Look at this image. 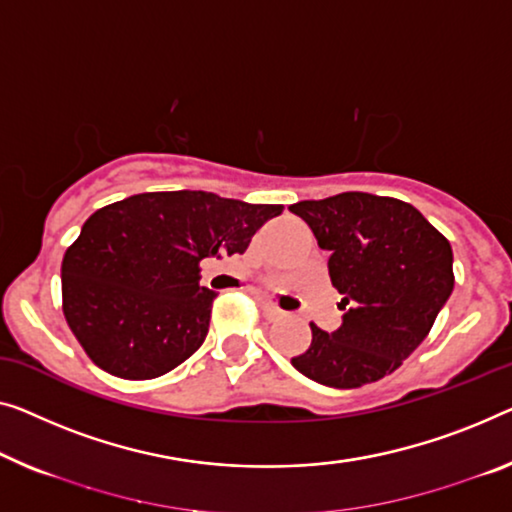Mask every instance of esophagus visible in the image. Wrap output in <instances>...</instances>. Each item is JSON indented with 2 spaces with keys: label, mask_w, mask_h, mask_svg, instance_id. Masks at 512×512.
<instances>
[{
  "label": "esophagus",
  "mask_w": 512,
  "mask_h": 512,
  "mask_svg": "<svg viewBox=\"0 0 512 512\" xmlns=\"http://www.w3.org/2000/svg\"><path fill=\"white\" fill-rule=\"evenodd\" d=\"M259 310H262V317L269 319V322H276V319H280L285 312H282L276 303L271 301H259Z\"/></svg>",
  "instance_id": "34e87169"
}]
</instances>
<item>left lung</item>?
<instances>
[{"label":"left lung","instance_id":"8db88e82","mask_svg":"<svg viewBox=\"0 0 512 512\" xmlns=\"http://www.w3.org/2000/svg\"><path fill=\"white\" fill-rule=\"evenodd\" d=\"M329 250V276L342 294V326L312 340L292 365L317 384L358 388L391 375L430 333L453 292V250L411 204L340 193L289 207Z\"/></svg>","mask_w":512,"mask_h":512}]
</instances>
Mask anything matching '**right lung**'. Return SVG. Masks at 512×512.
Listing matches in <instances>:
<instances>
[{"label": "right lung", "instance_id": "1", "mask_svg": "<svg viewBox=\"0 0 512 512\" xmlns=\"http://www.w3.org/2000/svg\"><path fill=\"white\" fill-rule=\"evenodd\" d=\"M282 209L204 190L140 193L98 209L61 262L66 324L110 375H165L207 338L216 292L200 285L202 259L243 255Z\"/></svg>", "mask_w": 512, "mask_h": 512}]
</instances>
